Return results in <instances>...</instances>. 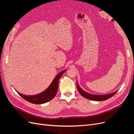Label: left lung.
<instances>
[{"label": "left lung", "instance_id": "1", "mask_svg": "<svg viewBox=\"0 0 134 134\" xmlns=\"http://www.w3.org/2000/svg\"><path fill=\"white\" fill-rule=\"evenodd\" d=\"M76 86H77V88H78V90L80 94L82 95L83 97H84V98H86L87 99L92 100H95V101H102V100H105L109 99V98H111L113 96H114L117 92L118 91H117L115 92H113L112 93H110V94H105V95H96V94H90V93H87L86 91H83L82 88H81L78 84V83H76Z\"/></svg>", "mask_w": 134, "mask_h": 134}]
</instances>
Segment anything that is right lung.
<instances>
[{"mask_svg": "<svg viewBox=\"0 0 134 134\" xmlns=\"http://www.w3.org/2000/svg\"><path fill=\"white\" fill-rule=\"evenodd\" d=\"M66 70H63L56 76L52 81L50 86L43 92L39 93L38 94L34 96H26L21 94L19 92L17 93L20 96L25 99L28 102L34 104H43L49 102L52 98L55 97L58 89V83L60 77L63 75L64 72Z\"/></svg>", "mask_w": 134, "mask_h": 134, "instance_id": "add662e5", "label": "right lung"}]
</instances>
